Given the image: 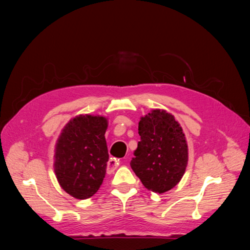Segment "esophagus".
<instances>
[{"mask_svg": "<svg viewBox=\"0 0 250 250\" xmlns=\"http://www.w3.org/2000/svg\"><path fill=\"white\" fill-rule=\"evenodd\" d=\"M120 161L115 158H111L108 161V166H107V171L108 172H113L116 168L120 166Z\"/></svg>", "mask_w": 250, "mask_h": 250, "instance_id": "obj_1", "label": "esophagus"}]
</instances>
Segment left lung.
I'll return each mask as SVG.
<instances>
[{
  "label": "left lung",
  "instance_id": "8db88e82",
  "mask_svg": "<svg viewBox=\"0 0 250 250\" xmlns=\"http://www.w3.org/2000/svg\"><path fill=\"white\" fill-rule=\"evenodd\" d=\"M141 140L130 162L142 184L154 193L170 191L185 173L188 149L185 134L171 113L152 110L139 122Z\"/></svg>",
  "mask_w": 250,
  "mask_h": 250
}]
</instances>
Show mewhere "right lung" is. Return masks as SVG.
Here are the masks:
<instances>
[{"label": "right lung", "instance_id": "add662e5", "mask_svg": "<svg viewBox=\"0 0 250 250\" xmlns=\"http://www.w3.org/2000/svg\"><path fill=\"white\" fill-rule=\"evenodd\" d=\"M104 117L80 115L62 129L55 147L54 170L59 185L78 200L98 191L109 160Z\"/></svg>", "mask_w": 250, "mask_h": 250}]
</instances>
